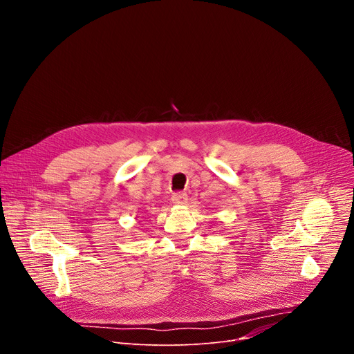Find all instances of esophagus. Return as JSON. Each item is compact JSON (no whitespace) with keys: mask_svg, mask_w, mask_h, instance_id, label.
Instances as JSON below:
<instances>
[{"mask_svg":"<svg viewBox=\"0 0 354 354\" xmlns=\"http://www.w3.org/2000/svg\"><path fill=\"white\" fill-rule=\"evenodd\" d=\"M186 200H187L186 193H182V192L172 193V203H174V205H178V206L185 205V203H186Z\"/></svg>","mask_w":354,"mask_h":354,"instance_id":"34e87169","label":"esophagus"}]
</instances>
